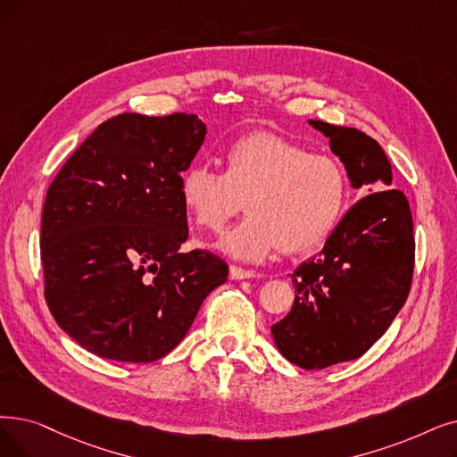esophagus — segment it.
<instances>
[{"instance_id": "obj_1", "label": "esophagus", "mask_w": 457, "mask_h": 457, "mask_svg": "<svg viewBox=\"0 0 457 457\" xmlns=\"http://www.w3.org/2000/svg\"><path fill=\"white\" fill-rule=\"evenodd\" d=\"M255 276H260V272L250 270V269H243V267H237V265L229 267V278H231V280H245V278H255Z\"/></svg>"}]
</instances>
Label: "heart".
Here are the masks:
<instances>
[{
  "mask_svg": "<svg viewBox=\"0 0 457 457\" xmlns=\"http://www.w3.org/2000/svg\"><path fill=\"white\" fill-rule=\"evenodd\" d=\"M222 158L224 171L194 164L183 173L181 200L192 220L211 231L246 205L250 214L218 243L229 255L257 262L280 246L287 253L310 252L338 224L347 175L332 156L253 130L233 140Z\"/></svg>",
  "mask_w": 457,
  "mask_h": 457,
  "instance_id": "heart-1",
  "label": "heart"
}]
</instances>
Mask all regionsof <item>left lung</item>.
<instances>
[{
    "label": "left lung",
    "instance_id": "left-lung-1",
    "mask_svg": "<svg viewBox=\"0 0 457 457\" xmlns=\"http://www.w3.org/2000/svg\"><path fill=\"white\" fill-rule=\"evenodd\" d=\"M330 149L345 164L356 202L323 250L291 276V312L270 327L276 347L304 370H323L362 356L386 332L411 291L414 270L412 216L392 185L385 151L368 134L323 121Z\"/></svg>",
    "mask_w": 457,
    "mask_h": 457
}]
</instances>
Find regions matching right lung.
I'll list each match as a JSON object with an SVG mask.
<instances>
[{
  "label": "right lung",
  "instance_id": "right-lung-1",
  "mask_svg": "<svg viewBox=\"0 0 457 457\" xmlns=\"http://www.w3.org/2000/svg\"><path fill=\"white\" fill-rule=\"evenodd\" d=\"M194 113H119L98 125L48 187L45 299L89 353L154 362L179 345L228 265L188 239L183 171L205 140Z\"/></svg>",
  "mask_w": 457,
  "mask_h": 457
}]
</instances>
